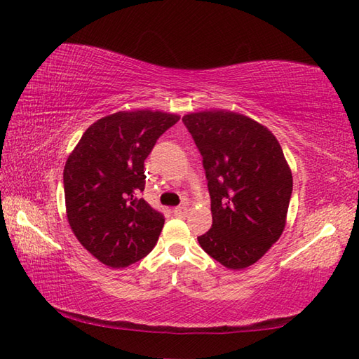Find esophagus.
<instances>
[{
  "label": "esophagus",
  "mask_w": 359,
  "mask_h": 359,
  "mask_svg": "<svg viewBox=\"0 0 359 359\" xmlns=\"http://www.w3.org/2000/svg\"><path fill=\"white\" fill-rule=\"evenodd\" d=\"M172 212H174L175 217H185L187 212H188V207H187V205H179V207H175L172 210Z\"/></svg>",
  "instance_id": "1"
}]
</instances>
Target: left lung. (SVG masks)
<instances>
[{
    "label": "left lung",
    "instance_id": "obj_1",
    "mask_svg": "<svg viewBox=\"0 0 359 359\" xmlns=\"http://www.w3.org/2000/svg\"><path fill=\"white\" fill-rule=\"evenodd\" d=\"M201 151L212 225L201 247L226 269L259 261L285 226L292 171L269 129L242 114L203 111L184 118Z\"/></svg>",
    "mask_w": 359,
    "mask_h": 359
}]
</instances>
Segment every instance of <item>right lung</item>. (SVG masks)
<instances>
[{
    "mask_svg": "<svg viewBox=\"0 0 359 359\" xmlns=\"http://www.w3.org/2000/svg\"><path fill=\"white\" fill-rule=\"evenodd\" d=\"M160 111H120L97 120L67 157L63 184L75 238L98 261L123 269L154 248L165 217L140 196L144 160L179 121Z\"/></svg>",
    "mask_w": 359,
    "mask_h": 359,
    "instance_id": "obj_1",
    "label": "right lung"
}]
</instances>
